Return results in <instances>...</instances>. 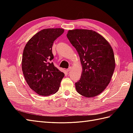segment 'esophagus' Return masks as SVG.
<instances>
[{
  "label": "esophagus",
  "instance_id": "1",
  "mask_svg": "<svg viewBox=\"0 0 133 133\" xmlns=\"http://www.w3.org/2000/svg\"><path fill=\"white\" fill-rule=\"evenodd\" d=\"M71 69H72V67H70L69 69H67L66 70V71H67V72H69Z\"/></svg>",
  "mask_w": 133,
  "mask_h": 133
}]
</instances>
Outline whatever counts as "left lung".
<instances>
[{
	"label": "left lung",
	"mask_w": 133,
	"mask_h": 133,
	"mask_svg": "<svg viewBox=\"0 0 133 133\" xmlns=\"http://www.w3.org/2000/svg\"><path fill=\"white\" fill-rule=\"evenodd\" d=\"M67 36L77 50L82 66L76 90L87 98L98 95L108 86L114 71L113 50L105 38L92 30H69Z\"/></svg>",
	"instance_id": "left-lung-1"
}]
</instances>
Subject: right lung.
I'll use <instances>...</instances> for the list:
<instances>
[{
    "mask_svg": "<svg viewBox=\"0 0 133 133\" xmlns=\"http://www.w3.org/2000/svg\"><path fill=\"white\" fill-rule=\"evenodd\" d=\"M64 29H43L28 41L23 52L22 69L29 87L38 94L49 96L58 91L64 74L55 67L52 47Z\"/></svg>",
    "mask_w": 133,
    "mask_h": 133,
    "instance_id": "add662e5",
    "label": "right lung"
}]
</instances>
